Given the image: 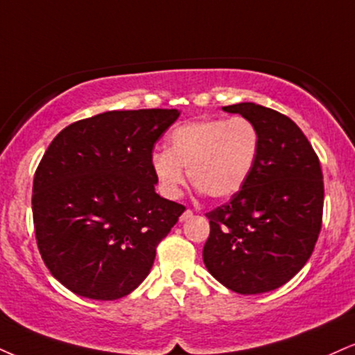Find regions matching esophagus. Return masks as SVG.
I'll return each mask as SVG.
<instances>
[{
  "instance_id": "1",
  "label": "esophagus",
  "mask_w": 355,
  "mask_h": 355,
  "mask_svg": "<svg viewBox=\"0 0 355 355\" xmlns=\"http://www.w3.org/2000/svg\"><path fill=\"white\" fill-rule=\"evenodd\" d=\"M191 215H193V211H191V210H189V208H187V210L183 211L182 215H180V221H187L189 218H191Z\"/></svg>"
}]
</instances>
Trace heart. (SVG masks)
Returning a JSON list of instances; mask_svg holds the SVG:
<instances>
[{
  "label": "heart",
  "mask_w": 355,
  "mask_h": 355,
  "mask_svg": "<svg viewBox=\"0 0 355 355\" xmlns=\"http://www.w3.org/2000/svg\"><path fill=\"white\" fill-rule=\"evenodd\" d=\"M259 147V130L250 119H198L170 132L166 150L152 153V173L168 198L180 195L187 168L196 190L213 200H225L248 182Z\"/></svg>",
  "instance_id": "obj_1"
}]
</instances>
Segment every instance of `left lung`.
Instances as JSON below:
<instances>
[{
    "label": "left lung",
    "mask_w": 355,
    "mask_h": 355,
    "mask_svg": "<svg viewBox=\"0 0 355 355\" xmlns=\"http://www.w3.org/2000/svg\"><path fill=\"white\" fill-rule=\"evenodd\" d=\"M223 110L253 121L261 147L243 189L207 213L203 263L234 293H268L288 283L313 254L322 225L321 164L286 115L253 102Z\"/></svg>",
    "instance_id": "8db88e82"
}]
</instances>
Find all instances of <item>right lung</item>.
Segmentation results:
<instances>
[{
  "mask_svg": "<svg viewBox=\"0 0 355 355\" xmlns=\"http://www.w3.org/2000/svg\"><path fill=\"white\" fill-rule=\"evenodd\" d=\"M177 109L109 110L62 129L33 182L36 241L48 270L78 296L114 301L152 270L180 203L155 193L150 157Z\"/></svg>",
  "mask_w": 355,
  "mask_h": 355,
  "instance_id": "1",
  "label": "right lung"
}]
</instances>
